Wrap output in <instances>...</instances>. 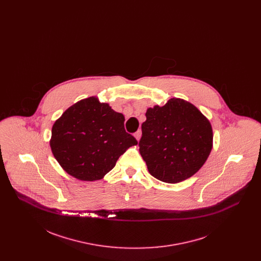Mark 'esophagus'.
Masks as SVG:
<instances>
[{
  "instance_id": "obj_1",
  "label": "esophagus",
  "mask_w": 261,
  "mask_h": 261,
  "mask_svg": "<svg viewBox=\"0 0 261 261\" xmlns=\"http://www.w3.org/2000/svg\"><path fill=\"white\" fill-rule=\"evenodd\" d=\"M141 134H142V132H141V130H138L136 133L134 134V137L136 138L137 141H139L140 140V138H141Z\"/></svg>"
}]
</instances>
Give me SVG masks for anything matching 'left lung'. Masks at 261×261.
Returning <instances> with one entry per match:
<instances>
[{"label": "left lung", "mask_w": 261, "mask_h": 261, "mask_svg": "<svg viewBox=\"0 0 261 261\" xmlns=\"http://www.w3.org/2000/svg\"><path fill=\"white\" fill-rule=\"evenodd\" d=\"M146 117L139 150L150 175L174 184L197 173L212 149L206 117L194 105L176 98L148 109Z\"/></svg>", "instance_id": "1"}]
</instances>
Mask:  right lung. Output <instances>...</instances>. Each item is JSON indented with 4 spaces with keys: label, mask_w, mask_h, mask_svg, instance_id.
I'll return each instance as SVG.
<instances>
[{
    "label": "right lung",
    "mask_w": 261,
    "mask_h": 261,
    "mask_svg": "<svg viewBox=\"0 0 261 261\" xmlns=\"http://www.w3.org/2000/svg\"><path fill=\"white\" fill-rule=\"evenodd\" d=\"M124 116L90 97L68 108L51 128L50 145L56 160L82 181L101 179L126 149L138 144L125 131Z\"/></svg>",
    "instance_id": "obj_1"
}]
</instances>
